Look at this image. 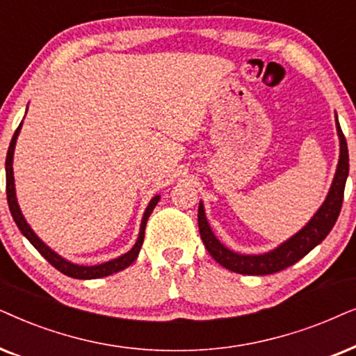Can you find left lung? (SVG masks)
Wrapping results in <instances>:
<instances>
[{"mask_svg":"<svg viewBox=\"0 0 356 356\" xmlns=\"http://www.w3.org/2000/svg\"><path fill=\"white\" fill-rule=\"evenodd\" d=\"M335 127H337V135L340 140V158L330 191L327 193L322 207L311 218V221L301 231H298L293 238L278 245L277 249L260 255H243L233 252V250L225 248L216 239V236L213 234L211 227L207 221L203 203L198 205V229H200V238L208 252H210L211 257L218 264L227 270H231V272L243 275L277 273L280 270L296 264L298 260L305 257L307 252H311L317 244H321L325 239V236L330 233V229H332L340 215V208H342L343 202L345 182H347L348 177L347 140H345L342 129H340L337 113H335Z\"/></svg>","mask_w":356,"mask_h":356,"instance_id":"obj_1","label":"left lung"}]
</instances>
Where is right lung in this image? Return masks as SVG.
Masks as SVG:
<instances>
[{
  "mask_svg": "<svg viewBox=\"0 0 356 356\" xmlns=\"http://www.w3.org/2000/svg\"><path fill=\"white\" fill-rule=\"evenodd\" d=\"M21 127H22V122L19 123L17 130L14 131L11 143H9L8 156H6V195H8V205H9V211H11V215H13V220L16 221V225H17L19 229H21V233L26 236L27 239H29V243L34 245V248L39 250L42 255H44V259H47V262L51 264L56 270H60L61 273L68 275V277H71V278H79V280H92V278L107 277V275L120 272V270L127 268V267H129V265L134 264L135 260H136V257H138V254H140L141 244H143L146 221H148L149 215H151V213H153L154 207L158 205L159 195H156V197L151 198L149 205L146 207L143 220H141L138 239H136L135 245L129 250V252L123 254V255H120V257H117V259H113V260H108V262H104L101 265H91V267H88V265L71 264L66 259L61 257V255L56 254L55 250H51L45 243H42V239H39V236H37L34 231H32V227L29 226V222H27L26 218L22 216L21 208H19V205H17L16 188H14V175H13V156H14V148H16V140H17L19 131H21Z\"/></svg>",
  "mask_w": 356,
  "mask_h": 356,
  "instance_id": "1",
  "label": "right lung"
}]
</instances>
